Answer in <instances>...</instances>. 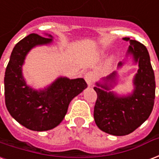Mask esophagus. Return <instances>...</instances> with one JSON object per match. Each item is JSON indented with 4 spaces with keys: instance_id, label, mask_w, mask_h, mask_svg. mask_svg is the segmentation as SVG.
I'll use <instances>...</instances> for the list:
<instances>
[{
    "instance_id": "obj_1",
    "label": "esophagus",
    "mask_w": 159,
    "mask_h": 159,
    "mask_svg": "<svg viewBox=\"0 0 159 159\" xmlns=\"http://www.w3.org/2000/svg\"><path fill=\"white\" fill-rule=\"evenodd\" d=\"M84 78H85L87 83H88L89 86H91L92 84L93 83V82H94L95 76L94 74L93 73L92 71H88V72L84 75Z\"/></svg>"
}]
</instances>
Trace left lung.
<instances>
[{
	"mask_svg": "<svg viewBox=\"0 0 159 159\" xmlns=\"http://www.w3.org/2000/svg\"><path fill=\"white\" fill-rule=\"evenodd\" d=\"M124 39L130 42L129 52L139 65L134 80V93L128 97L118 98L111 92L107 93L94 88L97 93L93 109L95 123L101 130L114 136H125L133 132L148 119L154 104L155 76L148 51L138 41L130 38ZM121 65V62L119 63V66ZM116 75L114 71L106 79H115ZM98 86L109 89L107 86Z\"/></svg>",
	"mask_w": 159,
	"mask_h": 159,
	"instance_id": "obj_1",
	"label": "left lung"
}]
</instances>
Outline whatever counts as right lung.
Listing matches in <instances>:
<instances>
[{
  "label": "right lung",
  "mask_w": 159,
  "mask_h": 159,
  "mask_svg": "<svg viewBox=\"0 0 159 159\" xmlns=\"http://www.w3.org/2000/svg\"><path fill=\"white\" fill-rule=\"evenodd\" d=\"M51 41L52 39L37 34L23 39L14 47L5 72V103L8 112L19 124L36 131L58 125L67 112L70 100L88 87L83 78L62 77L44 91L37 92L26 85L22 66L27 53L35 45Z\"/></svg>",
  "instance_id": "right-lung-1"
}]
</instances>
